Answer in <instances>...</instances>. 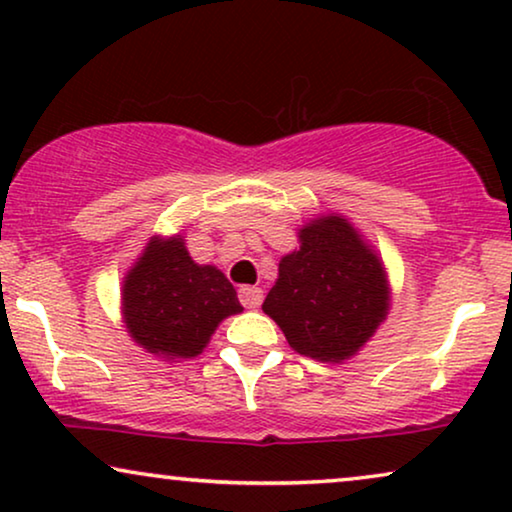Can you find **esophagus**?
<instances>
[{
    "instance_id": "34e87169",
    "label": "esophagus",
    "mask_w": 512,
    "mask_h": 512,
    "mask_svg": "<svg viewBox=\"0 0 512 512\" xmlns=\"http://www.w3.org/2000/svg\"><path fill=\"white\" fill-rule=\"evenodd\" d=\"M240 303L247 307V310H256V307L263 303V291L258 289V286H242Z\"/></svg>"
}]
</instances>
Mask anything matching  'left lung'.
Masks as SVG:
<instances>
[{"instance_id": "left-lung-1", "label": "left lung", "mask_w": 512, "mask_h": 512, "mask_svg": "<svg viewBox=\"0 0 512 512\" xmlns=\"http://www.w3.org/2000/svg\"><path fill=\"white\" fill-rule=\"evenodd\" d=\"M298 242L279 261L263 312L282 328L293 352L324 363L352 359L389 314L387 268L342 214L307 221Z\"/></svg>"}]
</instances>
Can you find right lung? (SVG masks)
I'll list each match as a JSON object with an SVG mask.
<instances>
[{
  "label": "right lung",
  "instance_id": "1",
  "mask_svg": "<svg viewBox=\"0 0 512 512\" xmlns=\"http://www.w3.org/2000/svg\"><path fill=\"white\" fill-rule=\"evenodd\" d=\"M237 291L214 265L195 263L184 235H153L121 286L125 331L163 361L202 354L223 319L240 314Z\"/></svg>",
  "mask_w": 512,
  "mask_h": 512
}]
</instances>
